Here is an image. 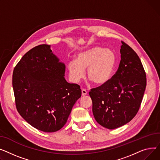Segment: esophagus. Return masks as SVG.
Instances as JSON below:
<instances>
[{"label":"esophagus","mask_w":160,"mask_h":160,"mask_svg":"<svg viewBox=\"0 0 160 160\" xmlns=\"http://www.w3.org/2000/svg\"><path fill=\"white\" fill-rule=\"evenodd\" d=\"M81 92H82V96H84L87 95V93H88L87 91L86 90H84V89H82Z\"/></svg>","instance_id":"34e87169"}]
</instances>
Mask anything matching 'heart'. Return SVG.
I'll return each mask as SVG.
<instances>
[{
    "mask_svg": "<svg viewBox=\"0 0 160 160\" xmlns=\"http://www.w3.org/2000/svg\"><path fill=\"white\" fill-rule=\"evenodd\" d=\"M116 64L114 53L109 50L95 46L78 53L75 61L68 64L69 76L73 82H79L85 75L96 85L101 86L111 78Z\"/></svg>",
    "mask_w": 160,
    "mask_h": 160,
    "instance_id": "1",
    "label": "heart"
}]
</instances>
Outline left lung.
<instances>
[{"instance_id":"1","label":"left lung","mask_w":160,"mask_h":160,"mask_svg":"<svg viewBox=\"0 0 160 160\" xmlns=\"http://www.w3.org/2000/svg\"><path fill=\"white\" fill-rule=\"evenodd\" d=\"M121 43L118 71L107 83L89 92L95 119L108 129L123 126L135 117L147 85L146 73L138 55L126 43Z\"/></svg>"}]
</instances>
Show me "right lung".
Returning a JSON list of instances; mask_svg holds the SVG:
<instances>
[{
	"label": "right lung",
	"mask_w": 160,
	"mask_h": 160,
	"mask_svg": "<svg viewBox=\"0 0 160 160\" xmlns=\"http://www.w3.org/2000/svg\"><path fill=\"white\" fill-rule=\"evenodd\" d=\"M65 68L50 45L41 44L28 51L13 70L17 111L30 125L45 132L62 128L81 96L79 85L65 79Z\"/></svg>",
	"instance_id": "obj_1"
}]
</instances>
